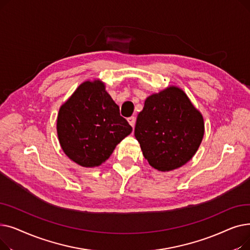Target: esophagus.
Masks as SVG:
<instances>
[{"label": "esophagus", "instance_id": "34e87169", "mask_svg": "<svg viewBox=\"0 0 250 250\" xmlns=\"http://www.w3.org/2000/svg\"><path fill=\"white\" fill-rule=\"evenodd\" d=\"M127 122H128V124L132 125L133 127L135 126V124H136V117L135 116H130V117H128L127 118Z\"/></svg>", "mask_w": 250, "mask_h": 250}]
</instances>
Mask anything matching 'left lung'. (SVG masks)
Instances as JSON below:
<instances>
[{
  "instance_id": "obj_1",
  "label": "left lung",
  "mask_w": 250,
  "mask_h": 250,
  "mask_svg": "<svg viewBox=\"0 0 250 250\" xmlns=\"http://www.w3.org/2000/svg\"><path fill=\"white\" fill-rule=\"evenodd\" d=\"M205 132L202 114L185 92L169 87L149 96L137 117L135 137L149 164L169 171L188 162Z\"/></svg>"
}]
</instances>
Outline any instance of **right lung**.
<instances>
[{"label":"right lung","mask_w":250,"mask_h":250,"mask_svg":"<svg viewBox=\"0 0 250 250\" xmlns=\"http://www.w3.org/2000/svg\"><path fill=\"white\" fill-rule=\"evenodd\" d=\"M57 127L62 149L83 167L105 162L133 130L99 81L78 87L61 107Z\"/></svg>","instance_id":"right-lung-1"}]
</instances>
